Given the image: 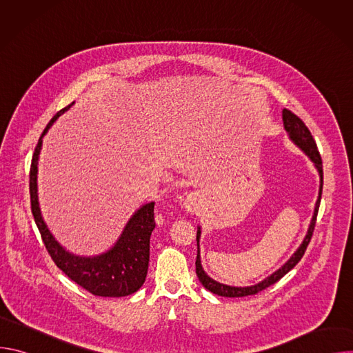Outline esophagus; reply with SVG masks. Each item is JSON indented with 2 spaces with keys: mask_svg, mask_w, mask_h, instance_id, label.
I'll list each match as a JSON object with an SVG mask.
<instances>
[{
  "mask_svg": "<svg viewBox=\"0 0 353 353\" xmlns=\"http://www.w3.org/2000/svg\"><path fill=\"white\" fill-rule=\"evenodd\" d=\"M183 207L187 212H191V214L196 212L198 208H199V198L195 194H188L184 199Z\"/></svg>",
  "mask_w": 353,
  "mask_h": 353,
  "instance_id": "obj_1",
  "label": "esophagus"
}]
</instances>
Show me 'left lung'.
<instances>
[{
  "label": "left lung",
  "instance_id": "obj_1",
  "mask_svg": "<svg viewBox=\"0 0 353 353\" xmlns=\"http://www.w3.org/2000/svg\"><path fill=\"white\" fill-rule=\"evenodd\" d=\"M282 119H283V125H285V130L288 131L290 139L301 149L305 150V152L307 154V157L314 162L319 173H320V192H319V199L316 203V210H314V215H313V219H312V223L309 226V230H307V234L303 240V243L300 244V247L297 248L296 253L290 257V260L282 267L279 268L276 272H274L271 276H268L267 279H264L263 282L257 283V285H253V286H247V288H236V286H228V285H223V283H219L214 279H211L203 270V267H201V260H199V247H198V253H196V260H195V272H196V276L199 279V282L204 285L205 289H208L210 292L218 294V296H223V297H243V296H248V294H257L259 292L267 289L268 286L274 285L275 282H278L283 275H286L300 260L301 257H303L305 251L312 240V236H313V232H314V228H316V221H317V214H319V207H320V199H321V191H323V161H321V157H320V152L317 149V143L312 135V132L309 131V128L306 127V124L301 121L294 113H292L290 110L288 109H283L282 112ZM199 234H201V230L198 228V232H196V245H198V241H199Z\"/></svg>",
  "mask_w": 353,
  "mask_h": 353
}]
</instances>
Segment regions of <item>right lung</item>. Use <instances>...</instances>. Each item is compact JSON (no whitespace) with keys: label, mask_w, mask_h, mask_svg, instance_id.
Instances as JSON below:
<instances>
[{"label":"right lung","mask_w":353,"mask_h":353,"mask_svg":"<svg viewBox=\"0 0 353 353\" xmlns=\"http://www.w3.org/2000/svg\"><path fill=\"white\" fill-rule=\"evenodd\" d=\"M61 109L41 132L34 148L29 172L30 210L40 232L47 253L54 264L75 283L94 296L123 297L135 293L145 282L149 264V239L155 229L154 207L149 203L139 208L127 223L121 237L108 253L96 257H78L65 251L48 232L44 225L37 203V159L41 148V138L52 124L70 108Z\"/></svg>","instance_id":"right-lung-1"}]
</instances>
